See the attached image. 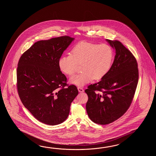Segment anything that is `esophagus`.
Here are the masks:
<instances>
[{
  "label": "esophagus",
  "instance_id": "34e87169",
  "mask_svg": "<svg viewBox=\"0 0 156 156\" xmlns=\"http://www.w3.org/2000/svg\"><path fill=\"white\" fill-rule=\"evenodd\" d=\"M77 89H78V91H79L80 93H83L84 91V90L81 87H78Z\"/></svg>",
  "mask_w": 156,
  "mask_h": 156
}]
</instances>
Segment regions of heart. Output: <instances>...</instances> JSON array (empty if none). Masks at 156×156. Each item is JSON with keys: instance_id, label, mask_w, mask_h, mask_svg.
I'll return each instance as SVG.
<instances>
[{"instance_id": "heart-1", "label": "heart", "mask_w": 156, "mask_h": 156, "mask_svg": "<svg viewBox=\"0 0 156 156\" xmlns=\"http://www.w3.org/2000/svg\"><path fill=\"white\" fill-rule=\"evenodd\" d=\"M114 58V52L108 44H97L81 42L76 44L67 54L58 60L60 70L71 76L76 72L77 65L81 64L79 73L70 78V83L77 86H83L93 79H103L108 73Z\"/></svg>"}]
</instances>
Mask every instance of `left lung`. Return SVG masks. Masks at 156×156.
I'll return each instance as SVG.
<instances>
[{
    "label": "left lung",
    "mask_w": 156,
    "mask_h": 156,
    "mask_svg": "<svg viewBox=\"0 0 156 156\" xmlns=\"http://www.w3.org/2000/svg\"><path fill=\"white\" fill-rule=\"evenodd\" d=\"M106 40L115 50L113 65L101 81L85 90L88 116L101 125L115 121L129 109L139 78L138 64L132 52L119 41Z\"/></svg>",
    "instance_id": "obj_1"
}]
</instances>
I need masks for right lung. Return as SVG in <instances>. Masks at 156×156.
<instances>
[{
    "label": "right lung",
    "mask_w": 156,
    "mask_h": 156,
    "mask_svg": "<svg viewBox=\"0 0 156 156\" xmlns=\"http://www.w3.org/2000/svg\"><path fill=\"white\" fill-rule=\"evenodd\" d=\"M74 38L59 37L34 43L20 57L17 70L18 95L34 117L50 126L63 122L78 94L76 86L67 84L58 60Z\"/></svg>",
    "instance_id": "1"
}]
</instances>
